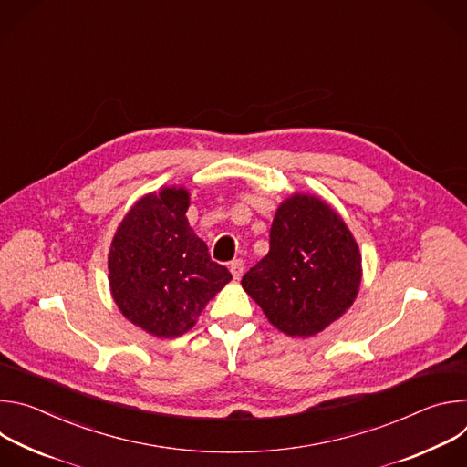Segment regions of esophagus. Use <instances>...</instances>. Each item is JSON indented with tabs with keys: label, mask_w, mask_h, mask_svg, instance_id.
<instances>
[{
	"label": "esophagus",
	"mask_w": 467,
	"mask_h": 467,
	"mask_svg": "<svg viewBox=\"0 0 467 467\" xmlns=\"http://www.w3.org/2000/svg\"><path fill=\"white\" fill-rule=\"evenodd\" d=\"M229 270H231V274H233V279L234 281H240V277H242V274H244V260H233L231 264H229Z\"/></svg>",
	"instance_id": "34e87169"
}]
</instances>
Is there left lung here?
I'll list each match as a JSON object with an SVG mask.
<instances>
[{
	"mask_svg": "<svg viewBox=\"0 0 467 467\" xmlns=\"http://www.w3.org/2000/svg\"><path fill=\"white\" fill-rule=\"evenodd\" d=\"M360 281L362 254L344 218L325 199L296 192L279 205L270 251L242 288L275 328L308 338L351 308Z\"/></svg>",
	"mask_w": 467,
	"mask_h": 467,
	"instance_id": "left-lung-1",
	"label": "left lung"
}]
</instances>
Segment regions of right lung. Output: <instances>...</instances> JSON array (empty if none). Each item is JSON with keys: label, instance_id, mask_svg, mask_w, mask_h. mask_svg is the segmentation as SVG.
<instances>
[{"label": "right lung", "instance_id": "add662e5", "mask_svg": "<svg viewBox=\"0 0 467 467\" xmlns=\"http://www.w3.org/2000/svg\"><path fill=\"white\" fill-rule=\"evenodd\" d=\"M190 193L164 186L140 197L109 249V286L119 312L148 335L177 338L233 279L186 220Z\"/></svg>", "mask_w": 467, "mask_h": 467}]
</instances>
